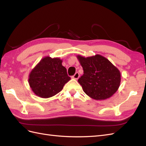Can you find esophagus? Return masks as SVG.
<instances>
[{
  "mask_svg": "<svg viewBox=\"0 0 146 146\" xmlns=\"http://www.w3.org/2000/svg\"><path fill=\"white\" fill-rule=\"evenodd\" d=\"M79 77H80V74H79L78 72H76V74H75L74 76L72 77V78L74 79H76V80H77V79L79 78Z\"/></svg>",
  "mask_w": 146,
  "mask_h": 146,
  "instance_id": "obj_1",
  "label": "esophagus"
}]
</instances>
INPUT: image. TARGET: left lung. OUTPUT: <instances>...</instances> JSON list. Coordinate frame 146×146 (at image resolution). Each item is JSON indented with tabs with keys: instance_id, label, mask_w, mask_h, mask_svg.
I'll list each match as a JSON object with an SVG mask.
<instances>
[{
	"instance_id": "8db88e82",
	"label": "left lung",
	"mask_w": 146,
	"mask_h": 146,
	"mask_svg": "<svg viewBox=\"0 0 146 146\" xmlns=\"http://www.w3.org/2000/svg\"><path fill=\"white\" fill-rule=\"evenodd\" d=\"M83 74L78 79L83 91L91 98L99 100L111 97L121 83V72L105 57L100 55L85 57L77 55Z\"/></svg>"
}]
</instances>
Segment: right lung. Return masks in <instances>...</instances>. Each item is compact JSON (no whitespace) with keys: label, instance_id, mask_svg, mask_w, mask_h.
Returning a JSON list of instances; mask_svg holds the SVG:
<instances>
[{"label":"right lung","instance_id":"obj_1","mask_svg":"<svg viewBox=\"0 0 146 146\" xmlns=\"http://www.w3.org/2000/svg\"><path fill=\"white\" fill-rule=\"evenodd\" d=\"M60 58L45 56L31 70L29 83L31 89L41 98H49L63 90L70 80Z\"/></svg>","mask_w":146,"mask_h":146}]
</instances>
